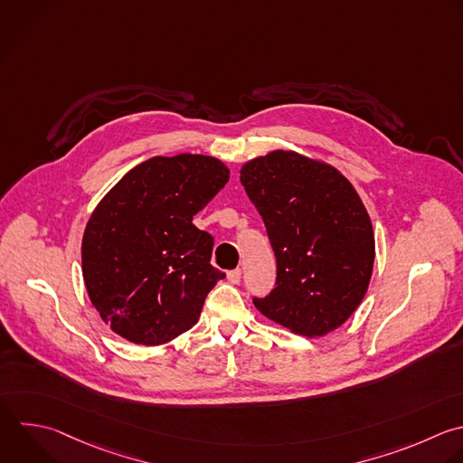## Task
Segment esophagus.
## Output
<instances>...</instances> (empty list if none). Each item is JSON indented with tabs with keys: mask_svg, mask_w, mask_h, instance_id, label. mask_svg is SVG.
Segmentation results:
<instances>
[{
	"mask_svg": "<svg viewBox=\"0 0 463 463\" xmlns=\"http://www.w3.org/2000/svg\"><path fill=\"white\" fill-rule=\"evenodd\" d=\"M228 280L232 282V284H239L241 282V277H242V271L241 269H232V271H228Z\"/></svg>",
	"mask_w": 463,
	"mask_h": 463,
	"instance_id": "1",
	"label": "esophagus"
}]
</instances>
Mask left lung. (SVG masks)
<instances>
[{"instance_id":"left-lung-1","label":"left lung","mask_w":463,"mask_h":463,"mask_svg":"<svg viewBox=\"0 0 463 463\" xmlns=\"http://www.w3.org/2000/svg\"><path fill=\"white\" fill-rule=\"evenodd\" d=\"M241 183L277 260L275 288L255 307L297 335L322 336L362 302L374 235L351 183L333 166L277 150L246 163Z\"/></svg>"}]
</instances>
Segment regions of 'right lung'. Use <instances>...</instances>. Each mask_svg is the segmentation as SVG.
I'll return each instance as SVG.
<instances>
[{"label": "right lung", "mask_w": 463, "mask_h": 463, "mask_svg": "<svg viewBox=\"0 0 463 463\" xmlns=\"http://www.w3.org/2000/svg\"><path fill=\"white\" fill-rule=\"evenodd\" d=\"M228 177L208 156L152 157L103 197L87 224L81 262L89 297L112 331L159 345L195 326L226 275L210 264L213 237L192 221Z\"/></svg>", "instance_id": "right-lung-1"}]
</instances>
